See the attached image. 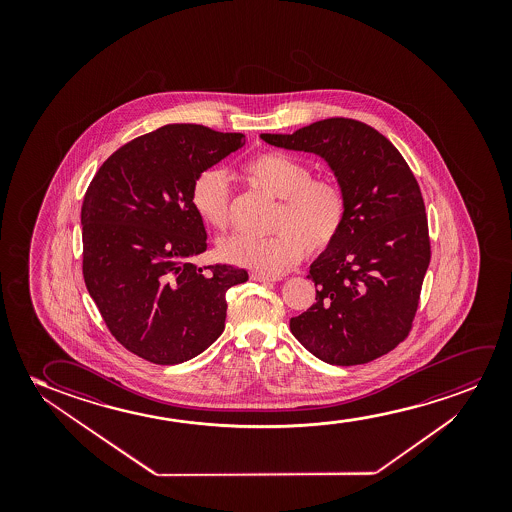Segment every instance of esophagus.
<instances>
[{"label":"esophagus","mask_w":512,"mask_h":512,"mask_svg":"<svg viewBox=\"0 0 512 512\" xmlns=\"http://www.w3.org/2000/svg\"><path fill=\"white\" fill-rule=\"evenodd\" d=\"M252 280L260 281V283H271V281H278V278L267 276V274L252 273Z\"/></svg>","instance_id":"obj_1"}]
</instances>
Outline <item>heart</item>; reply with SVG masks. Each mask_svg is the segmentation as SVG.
I'll list each match as a JSON object with an SVG mask.
<instances>
[{
  "label": "heart",
  "mask_w": 512,
  "mask_h": 512,
  "mask_svg": "<svg viewBox=\"0 0 512 512\" xmlns=\"http://www.w3.org/2000/svg\"><path fill=\"white\" fill-rule=\"evenodd\" d=\"M246 182L280 199L266 238L232 234L217 246L220 259L267 276L287 273L304 252H322L334 243L346 220L343 190L330 178H311L302 162L278 152L257 155L243 166ZM229 180L222 169H204L190 187V204L211 229L229 224Z\"/></svg>",
  "instance_id": "heart-1"
}]
</instances>
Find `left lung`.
<instances>
[{"mask_svg":"<svg viewBox=\"0 0 512 512\" xmlns=\"http://www.w3.org/2000/svg\"><path fill=\"white\" fill-rule=\"evenodd\" d=\"M274 147L322 157L346 199L339 236L309 267L316 302L290 320L297 341L330 365L367 364L406 339L430 264L420 187L399 150L353 119H325Z\"/></svg>","mask_w":512,"mask_h":512,"instance_id":"1","label":"left lung"}]
</instances>
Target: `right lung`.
I'll return each instance as SVG.
<instances>
[{"label":"right lung","instance_id":"add662e5","mask_svg":"<svg viewBox=\"0 0 512 512\" xmlns=\"http://www.w3.org/2000/svg\"><path fill=\"white\" fill-rule=\"evenodd\" d=\"M243 145L241 133L162 126L110 155L85 192V287L112 336L152 364H182L215 343L225 292L248 280L245 269L190 262L208 246L192 182Z\"/></svg>","mask_w":512,"mask_h":512}]
</instances>
